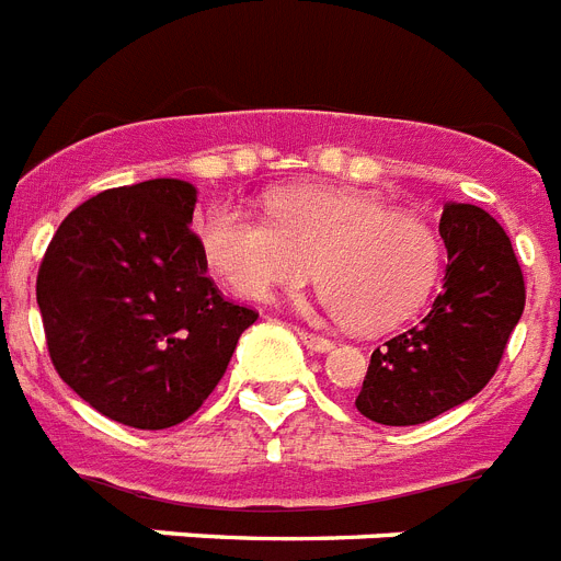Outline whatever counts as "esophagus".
<instances>
[{
    "label": "esophagus",
    "instance_id": "34e87169",
    "mask_svg": "<svg viewBox=\"0 0 561 561\" xmlns=\"http://www.w3.org/2000/svg\"><path fill=\"white\" fill-rule=\"evenodd\" d=\"M300 340H304V346L309 348V352H318V354H323V352H329V348H334V343L329 337H320V334H312V332H304V329H300Z\"/></svg>",
    "mask_w": 561,
    "mask_h": 561
}]
</instances>
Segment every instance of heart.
I'll return each instance as SVG.
<instances>
[{
	"label": "heart",
	"mask_w": 561,
	"mask_h": 561,
	"mask_svg": "<svg viewBox=\"0 0 561 561\" xmlns=\"http://www.w3.org/2000/svg\"><path fill=\"white\" fill-rule=\"evenodd\" d=\"M272 218L218 204L198 238L209 270L249 300H272L312 275L327 306L363 332L397 327L439 272V238L414 213L346 186H295L270 198Z\"/></svg>",
	"instance_id": "heart-1"
}]
</instances>
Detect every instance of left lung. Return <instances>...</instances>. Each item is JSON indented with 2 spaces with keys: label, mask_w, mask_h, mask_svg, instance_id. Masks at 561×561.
I'll return each instance as SVG.
<instances>
[{
  "label": "left lung",
  "mask_w": 561,
  "mask_h": 561,
  "mask_svg": "<svg viewBox=\"0 0 561 561\" xmlns=\"http://www.w3.org/2000/svg\"><path fill=\"white\" fill-rule=\"evenodd\" d=\"M443 291L417 327L375 348L354 400L380 425H420L485 389L525 309V280L505 229L473 204L448 201Z\"/></svg>",
  "instance_id": "1"
}]
</instances>
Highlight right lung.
I'll return each instance as SVG.
<instances>
[{
  "label": "right lung",
  "mask_w": 561,
  "mask_h": 561,
  "mask_svg": "<svg viewBox=\"0 0 561 561\" xmlns=\"http://www.w3.org/2000/svg\"><path fill=\"white\" fill-rule=\"evenodd\" d=\"M195 201L181 179L104 190L67 215L39 266L53 366L84 403L133 428L193 417L257 320L209 280L190 229Z\"/></svg>",
  "instance_id": "1"
}]
</instances>
